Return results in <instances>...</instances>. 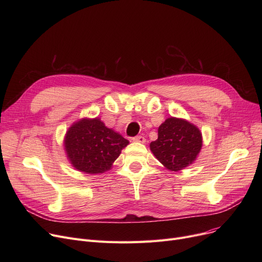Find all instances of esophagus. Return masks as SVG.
<instances>
[{"label": "esophagus", "instance_id": "esophagus-1", "mask_svg": "<svg viewBox=\"0 0 262 262\" xmlns=\"http://www.w3.org/2000/svg\"><path fill=\"white\" fill-rule=\"evenodd\" d=\"M134 142H139V143H144L145 142V138L142 136H136L132 139Z\"/></svg>", "mask_w": 262, "mask_h": 262}]
</instances>
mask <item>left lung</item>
Instances as JSON below:
<instances>
[{
	"instance_id": "8db88e82",
	"label": "left lung",
	"mask_w": 262,
	"mask_h": 262,
	"mask_svg": "<svg viewBox=\"0 0 262 262\" xmlns=\"http://www.w3.org/2000/svg\"><path fill=\"white\" fill-rule=\"evenodd\" d=\"M202 134L186 120L169 118L158 128V139L149 147L155 157L171 171H180L193 162L202 148Z\"/></svg>"
}]
</instances>
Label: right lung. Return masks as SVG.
I'll return each instance as SVG.
<instances>
[{
    "label": "right lung",
    "instance_id": "right-lung-1",
    "mask_svg": "<svg viewBox=\"0 0 262 262\" xmlns=\"http://www.w3.org/2000/svg\"><path fill=\"white\" fill-rule=\"evenodd\" d=\"M128 140L107 128L98 118L82 119L69 128L64 147L73 167L88 174L109 170Z\"/></svg>",
    "mask_w": 262,
    "mask_h": 262
}]
</instances>
